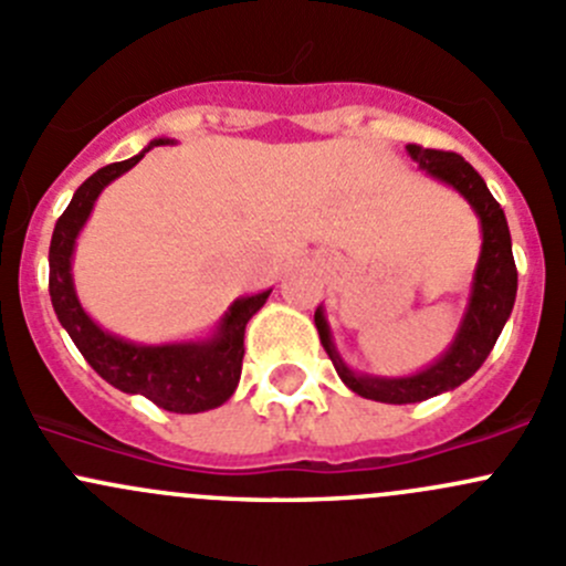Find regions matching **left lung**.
<instances>
[{"instance_id": "left-lung-1", "label": "left lung", "mask_w": 566, "mask_h": 566, "mask_svg": "<svg viewBox=\"0 0 566 566\" xmlns=\"http://www.w3.org/2000/svg\"><path fill=\"white\" fill-rule=\"evenodd\" d=\"M405 150L419 164L421 172L452 186L471 205L479 224H482V251H479L476 271H473L471 279V293H468V306L462 312L460 328L454 334L452 345L430 367L419 369L413 375H405V378H380V375H364L347 367L342 361L339 350H336L334 339H331V328L328 319L323 315V306H317L315 325L319 342H323L325 353L334 361V369L342 378V384L350 391H356L358 397L389 405L421 402V399L438 397V394L452 391L460 384H465L482 367L490 350H493L495 339H499L506 319L512 315L517 295V268L515 256H512L510 224H506L504 210L493 199L482 175L458 153L427 150V147L419 145H408Z\"/></svg>"}]
</instances>
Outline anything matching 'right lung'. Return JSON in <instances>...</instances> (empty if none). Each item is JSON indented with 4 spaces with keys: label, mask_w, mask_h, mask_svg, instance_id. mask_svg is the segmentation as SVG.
Listing matches in <instances>:
<instances>
[{
    "label": "right lung",
    "mask_w": 566,
    "mask_h": 566,
    "mask_svg": "<svg viewBox=\"0 0 566 566\" xmlns=\"http://www.w3.org/2000/svg\"><path fill=\"white\" fill-rule=\"evenodd\" d=\"M169 142L172 139H153L139 156L108 164L76 188L71 205L56 219L54 235H51L49 295L62 328L71 334L73 345L106 384L125 394H142L158 408L172 410V413H202V410L219 408L235 394L243 367L247 323L262 310L271 290L232 301L213 334L205 339L142 345V342L123 339V336L101 328L84 312L76 295V284H73L76 238L93 213L95 199L101 197L108 182L136 167L147 150L169 145Z\"/></svg>",
    "instance_id": "right-lung-1"
}]
</instances>
